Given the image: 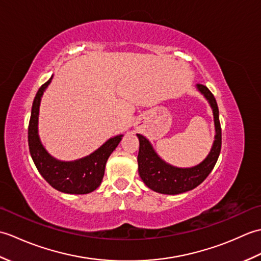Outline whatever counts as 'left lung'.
Listing matches in <instances>:
<instances>
[{
    "mask_svg": "<svg viewBox=\"0 0 261 261\" xmlns=\"http://www.w3.org/2000/svg\"><path fill=\"white\" fill-rule=\"evenodd\" d=\"M198 91L206 97L211 104L214 115L215 124V140L211 149L208 156L203 162L192 168H177L174 166L166 164L154 152L150 142L141 135H137L139 138V153H138V166H139V175L143 182L150 190L176 195V194L185 193L198 186L210 175L211 171L218 162L222 146V134H221V124L219 120V108L215 97L206 86L197 84Z\"/></svg>",
    "mask_w": 261,
    "mask_h": 261,
    "instance_id": "obj_1",
    "label": "left lung"
}]
</instances>
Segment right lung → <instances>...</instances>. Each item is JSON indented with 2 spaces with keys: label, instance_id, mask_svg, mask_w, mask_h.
Wrapping results in <instances>:
<instances>
[{
  "label": "right lung",
  "instance_id": "1",
  "mask_svg": "<svg viewBox=\"0 0 261 261\" xmlns=\"http://www.w3.org/2000/svg\"><path fill=\"white\" fill-rule=\"evenodd\" d=\"M53 76L39 88L33 99L31 116L28 126L29 150L37 169L49 184L57 191L67 194H87L101 185L105 165L110 154L121 141L122 136L111 138L90 156L75 162H59L42 147L38 136V115L41 96L50 84Z\"/></svg>",
  "mask_w": 261,
  "mask_h": 261
}]
</instances>
